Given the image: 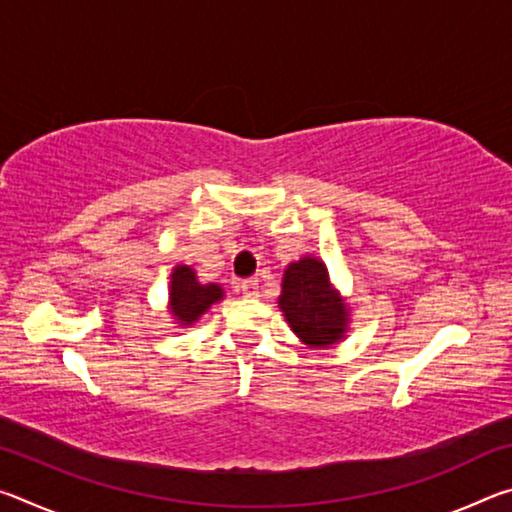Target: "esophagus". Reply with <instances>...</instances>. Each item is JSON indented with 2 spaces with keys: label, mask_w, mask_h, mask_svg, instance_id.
<instances>
[{
  "label": "esophagus",
  "mask_w": 512,
  "mask_h": 512,
  "mask_svg": "<svg viewBox=\"0 0 512 512\" xmlns=\"http://www.w3.org/2000/svg\"><path fill=\"white\" fill-rule=\"evenodd\" d=\"M241 293H244V298H257L259 296L257 280H246L244 284H241Z\"/></svg>",
  "instance_id": "esophagus-1"
}]
</instances>
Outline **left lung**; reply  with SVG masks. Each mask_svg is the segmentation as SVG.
<instances>
[{"mask_svg":"<svg viewBox=\"0 0 512 512\" xmlns=\"http://www.w3.org/2000/svg\"><path fill=\"white\" fill-rule=\"evenodd\" d=\"M277 307L307 348H332L348 336L352 309L323 259L314 255H302L284 268Z\"/></svg>","mask_w":512,"mask_h":512,"instance_id":"1","label":"left lung"}]
</instances>
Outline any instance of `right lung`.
<instances>
[{
  "label": "right lung",
  "instance_id": "1",
  "mask_svg": "<svg viewBox=\"0 0 512 512\" xmlns=\"http://www.w3.org/2000/svg\"><path fill=\"white\" fill-rule=\"evenodd\" d=\"M225 298V291L216 282H198L192 266L176 264L169 275L167 311L178 327L196 325L207 309Z\"/></svg>",
  "mask_w": 512,
  "mask_h": 512
}]
</instances>
